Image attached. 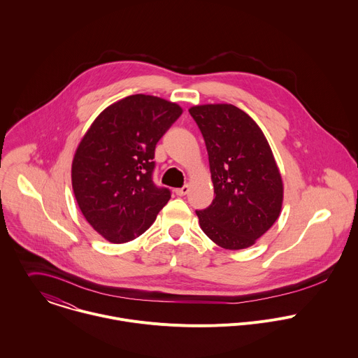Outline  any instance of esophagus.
<instances>
[{"mask_svg": "<svg viewBox=\"0 0 358 358\" xmlns=\"http://www.w3.org/2000/svg\"><path fill=\"white\" fill-rule=\"evenodd\" d=\"M188 192H189V187H188V185H184V187L176 189V194H177L178 196H185Z\"/></svg>", "mask_w": 358, "mask_h": 358, "instance_id": "1", "label": "esophagus"}]
</instances>
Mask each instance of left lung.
<instances>
[{
  "label": "left lung",
  "mask_w": 358,
  "mask_h": 358,
  "mask_svg": "<svg viewBox=\"0 0 358 358\" xmlns=\"http://www.w3.org/2000/svg\"><path fill=\"white\" fill-rule=\"evenodd\" d=\"M206 143L215 199L196 210L203 232L218 246H252L281 213L282 178L256 122L228 103L189 109Z\"/></svg>",
  "instance_id": "obj_1"
}]
</instances>
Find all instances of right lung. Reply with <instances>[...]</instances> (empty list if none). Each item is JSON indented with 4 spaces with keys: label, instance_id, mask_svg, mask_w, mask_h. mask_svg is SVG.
Segmentation results:
<instances>
[{
    "label": "right lung",
    "instance_id": "obj_1",
    "mask_svg": "<svg viewBox=\"0 0 358 358\" xmlns=\"http://www.w3.org/2000/svg\"><path fill=\"white\" fill-rule=\"evenodd\" d=\"M173 102L130 95L108 106L74 153L73 192L90 225L112 243L143 234L171 198L155 185V148L181 116Z\"/></svg>",
    "mask_w": 358,
    "mask_h": 358
}]
</instances>
